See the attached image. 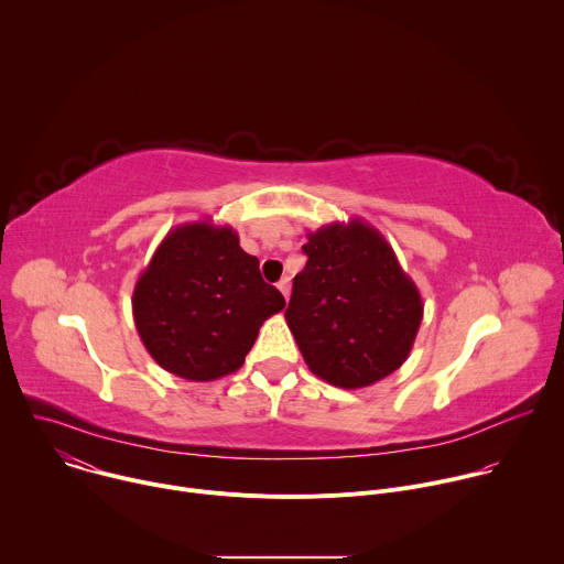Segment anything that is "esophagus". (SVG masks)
Returning <instances> with one entry per match:
<instances>
[{
	"instance_id": "esophagus-1",
	"label": "esophagus",
	"mask_w": 564,
	"mask_h": 564,
	"mask_svg": "<svg viewBox=\"0 0 564 564\" xmlns=\"http://www.w3.org/2000/svg\"><path fill=\"white\" fill-rule=\"evenodd\" d=\"M276 288L281 290V294H283V296H285V301H288V299H290V279H288V276H285V279H281V281L276 283Z\"/></svg>"
}]
</instances>
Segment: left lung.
<instances>
[{"label": "left lung", "mask_w": 564, "mask_h": 564, "mask_svg": "<svg viewBox=\"0 0 564 564\" xmlns=\"http://www.w3.org/2000/svg\"><path fill=\"white\" fill-rule=\"evenodd\" d=\"M288 328L307 368L337 388H366L411 355L424 305L388 240L366 220L307 234Z\"/></svg>", "instance_id": "obj_1"}]
</instances>
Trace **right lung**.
Here are the masks:
<instances>
[{
	"instance_id": "add662e5",
	"label": "right lung",
	"mask_w": 564,
	"mask_h": 564,
	"mask_svg": "<svg viewBox=\"0 0 564 564\" xmlns=\"http://www.w3.org/2000/svg\"><path fill=\"white\" fill-rule=\"evenodd\" d=\"M135 330L158 366L189 381L236 372L263 321L285 307L263 281L259 259L229 225L174 227L133 288Z\"/></svg>"
}]
</instances>
